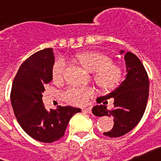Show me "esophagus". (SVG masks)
I'll use <instances>...</instances> for the list:
<instances>
[{"label": "esophagus", "instance_id": "obj_1", "mask_svg": "<svg viewBox=\"0 0 161 161\" xmlns=\"http://www.w3.org/2000/svg\"><path fill=\"white\" fill-rule=\"evenodd\" d=\"M82 112H85V113H91V112H92V110H91V108H82Z\"/></svg>", "mask_w": 161, "mask_h": 161}]
</instances>
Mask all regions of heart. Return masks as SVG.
I'll use <instances>...</instances> for the list:
<instances>
[{"instance_id": "obj_1", "label": "heart", "mask_w": 161, "mask_h": 161, "mask_svg": "<svg viewBox=\"0 0 161 161\" xmlns=\"http://www.w3.org/2000/svg\"><path fill=\"white\" fill-rule=\"evenodd\" d=\"M74 62L82 66L87 72L94 73L93 79L101 89L112 91L119 86L123 78L121 66L112 63L108 56L98 52H84L78 53L72 58ZM67 63L63 58L55 60L52 69L54 80H60L64 76ZM95 94L90 87H69L63 92L65 102L74 106H83Z\"/></svg>"}]
</instances>
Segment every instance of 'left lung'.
I'll use <instances>...</instances> for the list:
<instances>
[{"instance_id": "8db88e82", "label": "left lung", "mask_w": 161, "mask_h": 161, "mask_svg": "<svg viewBox=\"0 0 161 161\" xmlns=\"http://www.w3.org/2000/svg\"><path fill=\"white\" fill-rule=\"evenodd\" d=\"M121 50L120 53H123ZM126 66V79L117 88L104 97L97 98L98 105L92 108V113L97 117H113L114 126L103 134L111 138L125 135L139 123L146 110L149 97V78L141 60L130 52L125 53ZM112 97L114 108H106V100Z\"/></svg>"}]
</instances>
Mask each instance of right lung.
Segmentation results:
<instances>
[{
  "label": "right lung",
  "instance_id": "1",
  "mask_svg": "<svg viewBox=\"0 0 161 161\" xmlns=\"http://www.w3.org/2000/svg\"><path fill=\"white\" fill-rule=\"evenodd\" d=\"M53 49H44L29 57L13 80L10 102L19 126L33 139L52 143L64 136L69 121L80 108L58 106L47 111L42 101L44 86L53 79Z\"/></svg>",
  "mask_w": 161,
  "mask_h": 161
}]
</instances>
